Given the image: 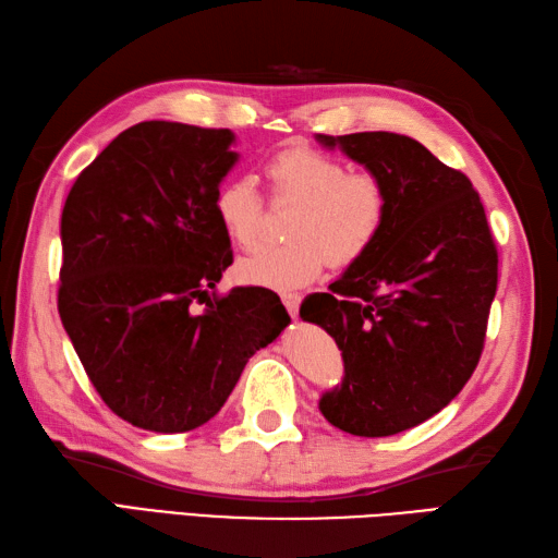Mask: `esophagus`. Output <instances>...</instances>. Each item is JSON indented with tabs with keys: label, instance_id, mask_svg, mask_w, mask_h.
Masks as SVG:
<instances>
[{
	"label": "esophagus",
	"instance_id": "esophagus-1",
	"mask_svg": "<svg viewBox=\"0 0 558 558\" xmlns=\"http://www.w3.org/2000/svg\"><path fill=\"white\" fill-rule=\"evenodd\" d=\"M280 300H282V304H286V310L290 312V316H298L300 302H302V298H300L298 292H282Z\"/></svg>",
	"mask_w": 558,
	"mask_h": 558
}]
</instances>
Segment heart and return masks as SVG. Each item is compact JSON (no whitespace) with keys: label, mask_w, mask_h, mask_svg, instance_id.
Returning <instances> with one entry per match:
<instances>
[{"label":"heart","mask_w":558,"mask_h":558,"mask_svg":"<svg viewBox=\"0 0 558 558\" xmlns=\"http://www.w3.org/2000/svg\"><path fill=\"white\" fill-rule=\"evenodd\" d=\"M266 177L272 198L300 201V208L290 220L292 242L260 246L240 260L236 272L246 286L304 288L328 264L352 266L384 232L388 192L372 172H350L338 158L298 146L272 156ZM213 210L234 244L252 246L260 234L266 196L252 174H234L220 184Z\"/></svg>","instance_id":"heart-1"}]
</instances>
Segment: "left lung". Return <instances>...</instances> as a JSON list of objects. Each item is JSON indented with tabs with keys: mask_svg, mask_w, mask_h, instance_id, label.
<instances>
[{
	"mask_svg": "<svg viewBox=\"0 0 558 558\" xmlns=\"http://www.w3.org/2000/svg\"><path fill=\"white\" fill-rule=\"evenodd\" d=\"M318 141L340 146L388 192L376 244L300 310L336 338L345 362L342 386L318 408L348 434L390 436L434 417L470 381L499 252L475 186L420 141L388 132Z\"/></svg>",
	"mask_w": 558,
	"mask_h": 558,
	"instance_id": "8db88e82",
	"label": "left lung"
}]
</instances>
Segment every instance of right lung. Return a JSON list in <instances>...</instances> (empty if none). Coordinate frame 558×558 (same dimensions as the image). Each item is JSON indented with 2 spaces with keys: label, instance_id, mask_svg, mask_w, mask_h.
<instances>
[{
  "label": "right lung",
  "instance_id": "1",
  "mask_svg": "<svg viewBox=\"0 0 558 558\" xmlns=\"http://www.w3.org/2000/svg\"><path fill=\"white\" fill-rule=\"evenodd\" d=\"M230 144V129L141 122L66 196L59 318L105 405L141 429L206 424L290 324L276 292L216 290L232 264L213 210Z\"/></svg>",
  "mask_w": 558,
  "mask_h": 558
}]
</instances>
